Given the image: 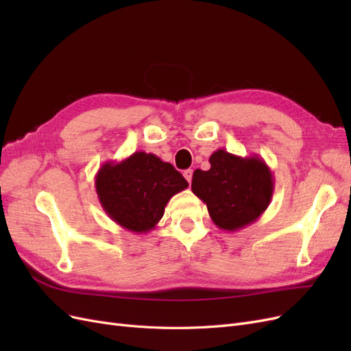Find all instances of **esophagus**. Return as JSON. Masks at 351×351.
Wrapping results in <instances>:
<instances>
[{
    "instance_id": "obj_1",
    "label": "esophagus",
    "mask_w": 351,
    "mask_h": 351,
    "mask_svg": "<svg viewBox=\"0 0 351 351\" xmlns=\"http://www.w3.org/2000/svg\"><path fill=\"white\" fill-rule=\"evenodd\" d=\"M183 176H184V178L187 180V182L190 183V182H192V177H193V169H186V171L183 173Z\"/></svg>"
}]
</instances>
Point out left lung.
I'll use <instances>...</instances> for the list:
<instances>
[{
    "mask_svg": "<svg viewBox=\"0 0 351 351\" xmlns=\"http://www.w3.org/2000/svg\"><path fill=\"white\" fill-rule=\"evenodd\" d=\"M208 171L196 169L192 192L206 204L214 224L237 231L256 221L271 204L274 177L258 155L239 156L218 149L209 156Z\"/></svg>",
    "mask_w": 351,
    "mask_h": 351,
    "instance_id": "1",
    "label": "left lung"
}]
</instances>
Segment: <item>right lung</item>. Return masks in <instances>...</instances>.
<instances>
[{
  "mask_svg": "<svg viewBox=\"0 0 351 351\" xmlns=\"http://www.w3.org/2000/svg\"><path fill=\"white\" fill-rule=\"evenodd\" d=\"M95 187L99 204L115 224L146 234L162 218L174 195L189 187L177 169L154 154L134 152L98 169Z\"/></svg>",
  "mask_w": 351,
  "mask_h": 351,
  "instance_id": "1",
  "label": "right lung"
}]
</instances>
